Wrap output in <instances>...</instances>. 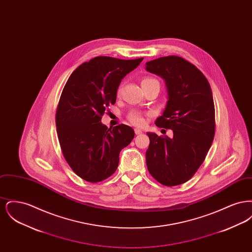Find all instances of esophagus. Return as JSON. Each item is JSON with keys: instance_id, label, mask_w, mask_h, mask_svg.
<instances>
[{"instance_id": "esophagus-1", "label": "esophagus", "mask_w": 252, "mask_h": 252, "mask_svg": "<svg viewBox=\"0 0 252 252\" xmlns=\"http://www.w3.org/2000/svg\"><path fill=\"white\" fill-rule=\"evenodd\" d=\"M134 131H135V134H136V135H140V134H142V133H143L142 130H140V129H138V128H135V130H134Z\"/></svg>"}]
</instances>
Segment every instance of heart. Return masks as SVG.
Listing matches in <instances>:
<instances>
[{
	"label": "heart",
	"instance_id": "1",
	"mask_svg": "<svg viewBox=\"0 0 252 252\" xmlns=\"http://www.w3.org/2000/svg\"><path fill=\"white\" fill-rule=\"evenodd\" d=\"M157 82L158 83V81L155 78L150 77V76H146V77H144L142 79L141 84H142V87H144V86L152 84V83H157ZM127 120L129 121L132 125L137 126H142L144 125V117L143 113H141L140 111H137V110L130 111L127 114Z\"/></svg>",
	"mask_w": 252,
	"mask_h": 252
}]
</instances>
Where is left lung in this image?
<instances>
[{
	"mask_svg": "<svg viewBox=\"0 0 252 252\" xmlns=\"http://www.w3.org/2000/svg\"><path fill=\"white\" fill-rule=\"evenodd\" d=\"M146 71L164 79L166 107L156 126L173 130V138L146 133L150 144L145 153L151 176L165 186L190 180L200 167L216 132V111L210 84L189 61L168 56L145 64Z\"/></svg>",
	"mask_w": 252,
	"mask_h": 252,
	"instance_id": "8db88e82",
	"label": "left lung"
}]
</instances>
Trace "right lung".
Listing matches in <instances>:
<instances>
[{
    "instance_id": "obj_1",
    "label": "right lung",
    "mask_w": 252,
    "mask_h": 252,
    "mask_svg": "<svg viewBox=\"0 0 252 252\" xmlns=\"http://www.w3.org/2000/svg\"><path fill=\"white\" fill-rule=\"evenodd\" d=\"M97 57L84 62L69 77L56 113L62 154L72 171L89 182L108 179L118 167L121 150L131 143L126 125L108 128L101 123L116 102L122 79L143 61Z\"/></svg>"
}]
</instances>
